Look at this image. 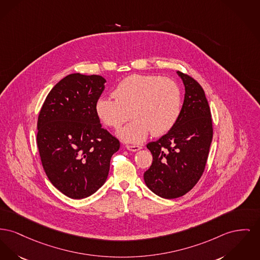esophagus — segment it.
Returning a JSON list of instances; mask_svg holds the SVG:
<instances>
[{"mask_svg":"<svg viewBox=\"0 0 260 260\" xmlns=\"http://www.w3.org/2000/svg\"><path fill=\"white\" fill-rule=\"evenodd\" d=\"M125 147H126L127 150L133 151V152H136V151H138V150L141 149V146H139V145H126Z\"/></svg>","mask_w":260,"mask_h":260,"instance_id":"1","label":"esophagus"}]
</instances>
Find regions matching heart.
Returning <instances> with one entry per match:
<instances>
[{
  "label": "heart",
  "instance_id": "heart-1",
  "mask_svg": "<svg viewBox=\"0 0 260 260\" xmlns=\"http://www.w3.org/2000/svg\"><path fill=\"white\" fill-rule=\"evenodd\" d=\"M114 99L100 97L94 110L98 120L119 128L131 116L134 121L118 132L125 142L141 143L151 132L160 137L170 132L182 112V91L173 79L159 76L132 75L123 78L112 92Z\"/></svg>",
  "mask_w": 260,
  "mask_h": 260
}]
</instances>
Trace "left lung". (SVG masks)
<instances>
[{"instance_id": "8db88e82", "label": "left lung", "mask_w": 260, "mask_h": 260, "mask_svg": "<svg viewBox=\"0 0 260 260\" xmlns=\"http://www.w3.org/2000/svg\"><path fill=\"white\" fill-rule=\"evenodd\" d=\"M177 74L185 91L181 116L165 136L146 145L153 161L143 175L147 187L167 199L183 197L199 182L213 137L204 90L192 77L179 71Z\"/></svg>"}]
</instances>
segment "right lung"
Returning <instances> with one entry per match:
<instances>
[{
	"label": "right lung",
	"mask_w": 260,
	"mask_h": 260,
	"mask_svg": "<svg viewBox=\"0 0 260 260\" xmlns=\"http://www.w3.org/2000/svg\"><path fill=\"white\" fill-rule=\"evenodd\" d=\"M105 82L101 76L69 75L52 88L39 113L37 146L43 168L52 184L70 199L96 192L120 148L94 110Z\"/></svg>",
	"instance_id": "obj_1"
}]
</instances>
